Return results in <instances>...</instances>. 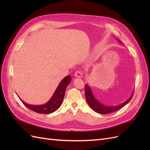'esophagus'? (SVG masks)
Masks as SVG:
<instances>
[{"instance_id": "obj_1", "label": "esophagus", "mask_w": 150, "mask_h": 150, "mask_svg": "<svg viewBox=\"0 0 150 150\" xmlns=\"http://www.w3.org/2000/svg\"><path fill=\"white\" fill-rule=\"evenodd\" d=\"M75 76L77 78H82L83 77V72L81 71H76L75 72Z\"/></svg>"}]
</instances>
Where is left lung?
<instances>
[{"mask_svg":"<svg viewBox=\"0 0 150 150\" xmlns=\"http://www.w3.org/2000/svg\"><path fill=\"white\" fill-rule=\"evenodd\" d=\"M85 95L86 101H87L89 106L93 110H94L96 112L100 113V114H109V113L119 110L122 107H124L126 104H128L130 101L131 98H133V94L131 95L130 98L128 99H127L125 102L116 106H108L99 103L97 99L94 98L91 89L89 86L87 84H85Z\"/></svg>","mask_w":150,"mask_h":150,"instance_id":"1","label":"left lung"}]
</instances>
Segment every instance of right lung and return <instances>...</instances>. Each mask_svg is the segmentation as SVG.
Here are the masks:
<instances>
[{"label": "right lung", "mask_w": 150, "mask_h": 150, "mask_svg": "<svg viewBox=\"0 0 150 150\" xmlns=\"http://www.w3.org/2000/svg\"><path fill=\"white\" fill-rule=\"evenodd\" d=\"M71 81V76H67L63 79L54 92L50 100L43 105H30L22 101L24 105L29 110L40 114H49L53 112L59 108L64 97L66 89ZM20 99V98H19Z\"/></svg>", "instance_id": "add662e5"}]
</instances>
